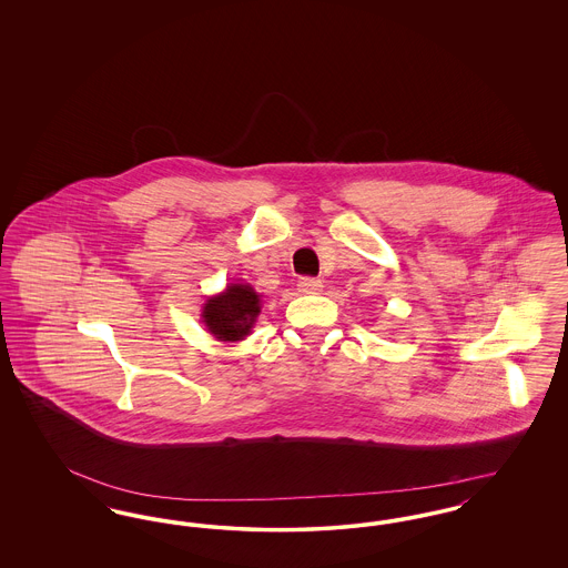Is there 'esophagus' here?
I'll use <instances>...</instances> for the list:
<instances>
[{"label": "esophagus", "instance_id": "34e87169", "mask_svg": "<svg viewBox=\"0 0 568 568\" xmlns=\"http://www.w3.org/2000/svg\"><path fill=\"white\" fill-rule=\"evenodd\" d=\"M322 287H324V283L320 278H315V276H302L297 281V290L302 294H317V292H322Z\"/></svg>", "mask_w": 568, "mask_h": 568}]
</instances>
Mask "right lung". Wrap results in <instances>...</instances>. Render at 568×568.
<instances>
[{
  "mask_svg": "<svg viewBox=\"0 0 568 568\" xmlns=\"http://www.w3.org/2000/svg\"><path fill=\"white\" fill-rule=\"evenodd\" d=\"M260 313V294L248 283H230L225 292L206 300L202 322L216 341L239 343L251 332Z\"/></svg>",
  "mask_w": 568,
  "mask_h": 568,
  "instance_id": "right-lung-1",
  "label": "right lung"
}]
</instances>
